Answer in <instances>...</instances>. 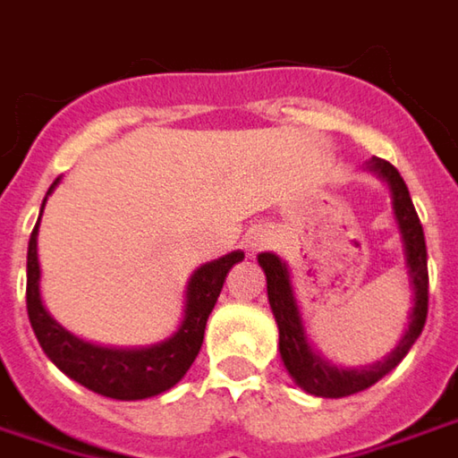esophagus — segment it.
<instances>
[{
    "label": "esophagus",
    "instance_id": "esophagus-1",
    "mask_svg": "<svg viewBox=\"0 0 458 458\" xmlns=\"http://www.w3.org/2000/svg\"><path fill=\"white\" fill-rule=\"evenodd\" d=\"M265 244H270V234H262V237H255L252 239V250H259V247H265Z\"/></svg>",
    "mask_w": 458,
    "mask_h": 458
}]
</instances>
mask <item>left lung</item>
Instances as JSON below:
<instances>
[{
	"label": "left lung",
	"instance_id": "obj_1",
	"mask_svg": "<svg viewBox=\"0 0 458 458\" xmlns=\"http://www.w3.org/2000/svg\"><path fill=\"white\" fill-rule=\"evenodd\" d=\"M369 170H375L385 183L390 185L393 193V211L400 234H403V247H405V267L411 275V285H413V310H411V321L403 334V339L397 346L385 357L375 361L369 367H354V369H342L324 361L308 344L303 318H301V308L295 301V293L291 285V273L288 265L273 252H262L257 257L259 267L265 270L267 277V298L273 308L277 331H280V357L285 361V369L291 372L298 387H303L306 393L318 397H346L361 393L367 387H372L377 379H382L387 372H393L403 357L411 352L415 339L420 336L426 316H428V259H426V237H423V226L415 214V206L411 201L408 185L403 181V175L397 173L395 165H390L382 157H372L367 163Z\"/></svg>",
	"mask_w": 458,
	"mask_h": 458
}]
</instances>
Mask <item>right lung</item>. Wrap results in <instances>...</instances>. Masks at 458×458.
Returning a JSON list of instances; mask_svg holds the SVG:
<instances>
[{
	"instance_id": "obj_1",
	"label": "right lung",
	"mask_w": 458,
	"mask_h": 458,
	"mask_svg": "<svg viewBox=\"0 0 458 458\" xmlns=\"http://www.w3.org/2000/svg\"><path fill=\"white\" fill-rule=\"evenodd\" d=\"M58 181L61 178H55V183L47 188V196ZM38 226L40 219L27 244V316L47 360L79 385L114 400H145L178 385L201 352L206 321L216 306L226 273L244 259V252H229L214 262H206L191 275L185 288L183 321L170 339L142 349H106L73 336L45 310L40 298Z\"/></svg>"
}]
</instances>
